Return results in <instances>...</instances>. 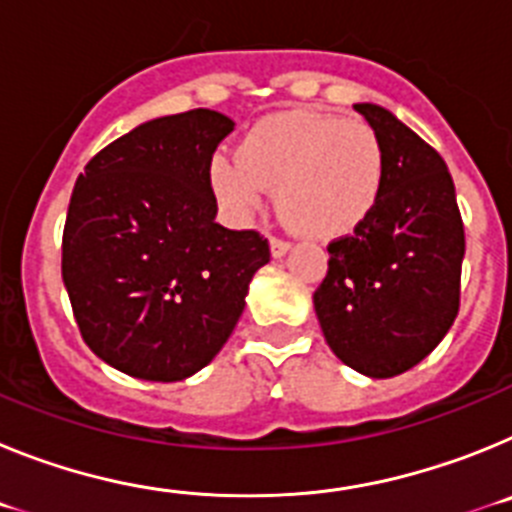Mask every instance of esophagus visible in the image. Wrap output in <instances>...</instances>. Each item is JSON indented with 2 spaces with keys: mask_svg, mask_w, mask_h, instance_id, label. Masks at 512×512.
I'll list each match as a JSON object with an SVG mask.
<instances>
[{
  "mask_svg": "<svg viewBox=\"0 0 512 512\" xmlns=\"http://www.w3.org/2000/svg\"><path fill=\"white\" fill-rule=\"evenodd\" d=\"M269 248H271V256H274V259H282V256H287V253H289L292 243L282 241V238H271Z\"/></svg>",
  "mask_w": 512,
  "mask_h": 512,
  "instance_id": "1",
  "label": "esophagus"
}]
</instances>
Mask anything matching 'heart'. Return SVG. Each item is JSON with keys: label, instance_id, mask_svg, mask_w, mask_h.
I'll use <instances>...</instances> for the list:
<instances>
[{"label": "heart", "instance_id": "obj_1", "mask_svg": "<svg viewBox=\"0 0 512 512\" xmlns=\"http://www.w3.org/2000/svg\"><path fill=\"white\" fill-rule=\"evenodd\" d=\"M384 184V151L366 122L312 110L259 120L235 156L210 161V187L235 223L264 207L266 189L289 225L310 238L333 241L354 233L377 207Z\"/></svg>", "mask_w": 512, "mask_h": 512}]
</instances>
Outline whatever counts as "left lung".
Returning <instances> with one entry per match:
<instances>
[{
  "mask_svg": "<svg viewBox=\"0 0 512 512\" xmlns=\"http://www.w3.org/2000/svg\"><path fill=\"white\" fill-rule=\"evenodd\" d=\"M354 110L384 151L377 207L328 246L312 295L330 351L364 377L408 372L443 341L459 312L464 225L443 158L379 104Z\"/></svg>",
  "mask_w": 512,
  "mask_h": 512,
  "instance_id": "8db88e82",
  "label": "left lung"
}]
</instances>
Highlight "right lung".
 Masks as SVG:
<instances>
[{"label": "right lung", "mask_w": 512, "mask_h": 512, "mask_svg": "<svg viewBox=\"0 0 512 512\" xmlns=\"http://www.w3.org/2000/svg\"><path fill=\"white\" fill-rule=\"evenodd\" d=\"M235 122L215 110L148 120L79 174L63 228V284L104 364L182 382L210 364L246 307L269 243L215 223L210 161Z\"/></svg>", "instance_id": "add662e5"}]
</instances>
